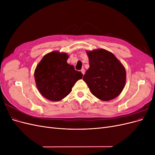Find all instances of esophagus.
I'll return each instance as SVG.
<instances>
[{"label":"esophagus","instance_id":"obj_1","mask_svg":"<svg viewBox=\"0 0 155 155\" xmlns=\"http://www.w3.org/2000/svg\"><path fill=\"white\" fill-rule=\"evenodd\" d=\"M81 73L83 74V75H84V74H85V69H84V68H82V69H81Z\"/></svg>","mask_w":155,"mask_h":155}]
</instances>
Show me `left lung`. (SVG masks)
Returning a JSON list of instances; mask_svg holds the SVG:
<instances>
[{
  "label": "left lung",
  "instance_id": "8db88e82",
  "mask_svg": "<svg viewBox=\"0 0 155 155\" xmlns=\"http://www.w3.org/2000/svg\"><path fill=\"white\" fill-rule=\"evenodd\" d=\"M89 67L83 78L94 96L109 101L123 91L126 81L124 66L112 53L104 49L87 51Z\"/></svg>",
  "mask_w": 155,
  "mask_h": 155
}]
</instances>
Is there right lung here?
Masks as SVG:
<instances>
[{"instance_id": "1", "label": "right lung", "mask_w": 155, "mask_h": 155, "mask_svg": "<svg viewBox=\"0 0 155 155\" xmlns=\"http://www.w3.org/2000/svg\"><path fill=\"white\" fill-rule=\"evenodd\" d=\"M68 58L67 54L53 51L45 55L36 67V85L46 99L53 101L62 100L82 78V73L67 63Z\"/></svg>"}]
</instances>
